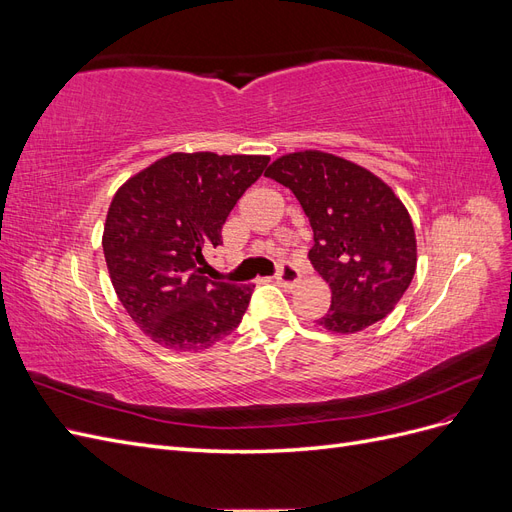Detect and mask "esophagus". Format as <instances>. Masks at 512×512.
Masks as SVG:
<instances>
[{
  "label": "esophagus",
  "mask_w": 512,
  "mask_h": 512,
  "mask_svg": "<svg viewBox=\"0 0 512 512\" xmlns=\"http://www.w3.org/2000/svg\"><path fill=\"white\" fill-rule=\"evenodd\" d=\"M275 280H277V284L284 286V288H294L301 280V273H299L297 267H292L290 262H284V265L277 269Z\"/></svg>",
  "instance_id": "34e87169"
}]
</instances>
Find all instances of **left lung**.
<instances>
[{
  "label": "left lung",
  "instance_id": "1",
  "mask_svg": "<svg viewBox=\"0 0 512 512\" xmlns=\"http://www.w3.org/2000/svg\"><path fill=\"white\" fill-rule=\"evenodd\" d=\"M265 177L297 196L314 245L309 260L331 286V307L318 324L356 333L391 314L416 271L410 213L367 168L322 151L277 158Z\"/></svg>",
  "mask_w": 512,
  "mask_h": 512
}]
</instances>
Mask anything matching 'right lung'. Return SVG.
Masks as SVG:
<instances>
[{
  "label": "right lung",
  "mask_w": 512,
  "mask_h": 512,
  "mask_svg": "<svg viewBox=\"0 0 512 512\" xmlns=\"http://www.w3.org/2000/svg\"><path fill=\"white\" fill-rule=\"evenodd\" d=\"M267 156L170 153L117 190L104 224V258L130 318L168 350H203L239 327L254 286L211 282L203 252Z\"/></svg>",
  "instance_id": "right-lung-1"
}]
</instances>
